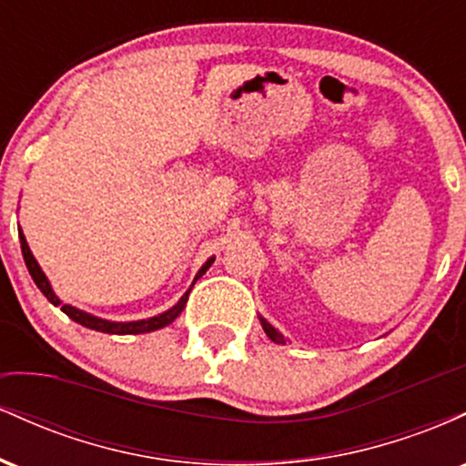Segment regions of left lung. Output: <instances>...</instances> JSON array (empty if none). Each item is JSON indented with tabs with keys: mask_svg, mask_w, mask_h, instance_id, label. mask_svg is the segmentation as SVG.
Wrapping results in <instances>:
<instances>
[{
	"mask_svg": "<svg viewBox=\"0 0 466 466\" xmlns=\"http://www.w3.org/2000/svg\"><path fill=\"white\" fill-rule=\"evenodd\" d=\"M260 324H263V329H265V333H267V337H269L271 341H276V344H285V337H282L280 333H278V330L274 329V326H271L269 322H267V319H263L260 318Z\"/></svg>",
	"mask_w": 466,
	"mask_h": 466,
	"instance_id": "1",
	"label": "left lung"
}]
</instances>
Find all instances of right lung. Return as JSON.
I'll use <instances>...</instances> for the list:
<instances>
[{
	"instance_id": "right-lung-1",
	"label": "right lung",
	"mask_w": 466,
	"mask_h": 466,
	"mask_svg": "<svg viewBox=\"0 0 466 466\" xmlns=\"http://www.w3.org/2000/svg\"><path fill=\"white\" fill-rule=\"evenodd\" d=\"M19 240H21V254H24L25 267H28L32 280H35V285L41 289V293H44V296H46L47 300H50L52 304H55V307H61V311L66 313L67 318H72L74 322L87 326V329H92V330H100V333H111V335L151 333V330L164 329V326H168L170 322H173V319L177 318V315H179L181 311H184L186 300H188V293H190V291L184 293V296H181V300H179L177 304H175L173 309H168V311L155 315V318H148V319H137V322H109V319H100V318H96V315H89V313L80 311V309L72 307V304H63L61 300H58L56 293L52 291L50 280H47L44 271H41L39 263H36V260H35V256H32V251H30V248H28V243H25V237H24V232H21V229H19ZM212 263H215V258L206 260V265L201 267L199 274H197V278H199L201 274H206L208 267H210ZM197 278H195V280H197Z\"/></svg>"
}]
</instances>
